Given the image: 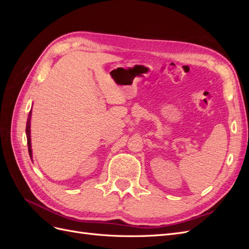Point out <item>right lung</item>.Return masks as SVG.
Segmentation results:
<instances>
[{"mask_svg": "<svg viewBox=\"0 0 249 249\" xmlns=\"http://www.w3.org/2000/svg\"><path fill=\"white\" fill-rule=\"evenodd\" d=\"M31 114L32 112L30 111L29 115H28V120H27V125H26V134H27V143H28V150H29V155L30 158L32 159V145H31V130H30V126H31Z\"/></svg>", "mask_w": 249, "mask_h": 249, "instance_id": "1", "label": "right lung"}]
</instances>
